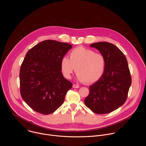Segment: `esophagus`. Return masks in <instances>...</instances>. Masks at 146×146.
Listing matches in <instances>:
<instances>
[{
    "mask_svg": "<svg viewBox=\"0 0 146 146\" xmlns=\"http://www.w3.org/2000/svg\"><path fill=\"white\" fill-rule=\"evenodd\" d=\"M73 87L74 88H78L80 87V86H78V85H76V84H73Z\"/></svg>",
    "mask_w": 146,
    "mask_h": 146,
    "instance_id": "esophagus-1",
    "label": "esophagus"
}]
</instances>
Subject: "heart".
<instances>
[{"label": "heart", "mask_w": 146, "mask_h": 146, "mask_svg": "<svg viewBox=\"0 0 146 146\" xmlns=\"http://www.w3.org/2000/svg\"><path fill=\"white\" fill-rule=\"evenodd\" d=\"M106 65V59L102 54L78 47L70 52V58L67 56L62 58L60 70L66 78H70L72 73L76 70L80 81L93 83L103 76Z\"/></svg>", "instance_id": "obj_1"}]
</instances>
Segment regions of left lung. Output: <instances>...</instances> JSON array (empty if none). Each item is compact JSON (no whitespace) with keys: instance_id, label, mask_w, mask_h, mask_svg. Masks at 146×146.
I'll list each match as a JSON object with an SVG mask.
<instances>
[{"instance_id":"8db88e82","label":"left lung","mask_w":146,"mask_h":146,"mask_svg":"<svg viewBox=\"0 0 146 146\" xmlns=\"http://www.w3.org/2000/svg\"><path fill=\"white\" fill-rule=\"evenodd\" d=\"M90 46L104 55L106 65L103 76L90 86V93L84 103L95 113H109L123 105L127 99L132 83L127 59L111 43L103 41Z\"/></svg>"}]
</instances>
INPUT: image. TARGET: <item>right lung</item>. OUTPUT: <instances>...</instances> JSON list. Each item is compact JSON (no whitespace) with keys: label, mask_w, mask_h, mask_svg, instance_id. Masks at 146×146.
<instances>
[{"label":"right lung","mask_w":146,"mask_h":146,"mask_svg":"<svg viewBox=\"0 0 146 146\" xmlns=\"http://www.w3.org/2000/svg\"><path fill=\"white\" fill-rule=\"evenodd\" d=\"M72 48L70 44L47 40L27 52L20 68V93L35 111L51 114L63 104L72 83L62 74L60 61Z\"/></svg>","instance_id":"obj_1"}]
</instances>
